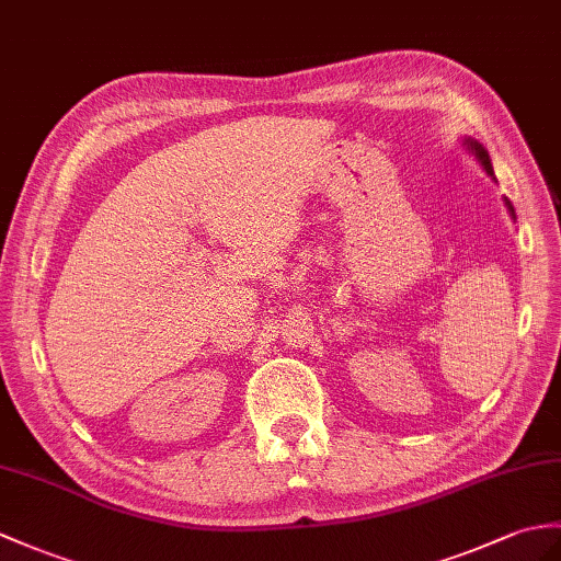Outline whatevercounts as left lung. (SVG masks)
<instances>
[{"label": "left lung", "mask_w": 561, "mask_h": 561, "mask_svg": "<svg viewBox=\"0 0 561 561\" xmlns=\"http://www.w3.org/2000/svg\"><path fill=\"white\" fill-rule=\"evenodd\" d=\"M463 146H466V150L473 154V158L483 164V169H485V174L488 176H492V181H497L494 179V172H492V162H490V154H488V150L480 146L478 140H473V138H463ZM504 205H506V210H510V215H512V219H516V215H514V205L510 203V198H504Z\"/></svg>", "instance_id": "obj_1"}]
</instances>
